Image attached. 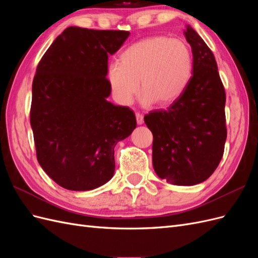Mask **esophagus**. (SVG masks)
<instances>
[{
  "label": "esophagus",
  "instance_id": "obj_1",
  "mask_svg": "<svg viewBox=\"0 0 258 258\" xmlns=\"http://www.w3.org/2000/svg\"><path fill=\"white\" fill-rule=\"evenodd\" d=\"M136 117H137V122L138 124H142L144 122V118H143V115L140 114V113H137L136 114Z\"/></svg>",
  "mask_w": 258,
  "mask_h": 258
}]
</instances>
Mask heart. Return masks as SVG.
I'll return each mask as SVG.
<instances>
[{
  "label": "heart",
  "instance_id": "1",
  "mask_svg": "<svg viewBox=\"0 0 258 258\" xmlns=\"http://www.w3.org/2000/svg\"><path fill=\"white\" fill-rule=\"evenodd\" d=\"M192 71L189 46L179 38L152 36L123 50L120 61L107 67V80L121 104L131 103L140 88L145 105L172 103L185 90Z\"/></svg>",
  "mask_w": 258,
  "mask_h": 258
}]
</instances>
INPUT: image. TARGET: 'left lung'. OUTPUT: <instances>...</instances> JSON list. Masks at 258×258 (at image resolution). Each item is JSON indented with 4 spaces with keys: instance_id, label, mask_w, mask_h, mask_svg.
I'll return each mask as SVG.
<instances>
[{
    "instance_id": "left-lung-1",
    "label": "left lung",
    "mask_w": 258,
    "mask_h": 258,
    "mask_svg": "<svg viewBox=\"0 0 258 258\" xmlns=\"http://www.w3.org/2000/svg\"><path fill=\"white\" fill-rule=\"evenodd\" d=\"M185 37L191 46L192 76L167 110L144 116L153 134L156 174L175 185H196L217 168L227 138L226 95L213 52L190 26Z\"/></svg>"
}]
</instances>
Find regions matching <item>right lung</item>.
Listing matches in <instances>:
<instances>
[{
  "label": "right lung",
  "instance_id": "obj_1",
  "mask_svg": "<svg viewBox=\"0 0 258 258\" xmlns=\"http://www.w3.org/2000/svg\"><path fill=\"white\" fill-rule=\"evenodd\" d=\"M129 34L69 27L38 62L30 110L36 157L66 189L91 190L110 181L114 147L137 127L132 110L106 100L108 54Z\"/></svg>",
  "mask_w": 258,
  "mask_h": 258
}]
</instances>
